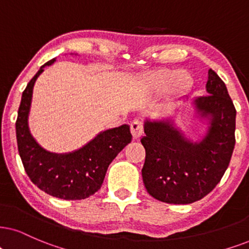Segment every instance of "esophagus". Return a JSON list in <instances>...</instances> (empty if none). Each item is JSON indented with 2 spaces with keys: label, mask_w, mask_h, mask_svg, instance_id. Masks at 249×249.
I'll list each match as a JSON object with an SVG mask.
<instances>
[{
  "label": "esophagus",
  "mask_w": 249,
  "mask_h": 249,
  "mask_svg": "<svg viewBox=\"0 0 249 249\" xmlns=\"http://www.w3.org/2000/svg\"><path fill=\"white\" fill-rule=\"evenodd\" d=\"M131 133L133 135L134 139H139L141 135L143 134V125L142 123L138 119H135L131 123Z\"/></svg>",
  "instance_id": "obj_1"
}]
</instances>
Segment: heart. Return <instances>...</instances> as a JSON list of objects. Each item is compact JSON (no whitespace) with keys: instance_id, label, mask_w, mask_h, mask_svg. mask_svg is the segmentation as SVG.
I'll return each mask as SVG.
<instances>
[{"instance_id":"heart-1","label":"heart","mask_w":249,"mask_h":249,"mask_svg":"<svg viewBox=\"0 0 249 249\" xmlns=\"http://www.w3.org/2000/svg\"><path fill=\"white\" fill-rule=\"evenodd\" d=\"M192 77L187 71L176 72L171 69H160L142 78L144 89L149 93H161L168 90L172 95L186 93L192 86Z\"/></svg>"}]
</instances>
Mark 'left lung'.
I'll return each mask as SVG.
<instances>
[{
    "label": "left lung",
    "instance_id": "obj_1",
    "mask_svg": "<svg viewBox=\"0 0 249 249\" xmlns=\"http://www.w3.org/2000/svg\"><path fill=\"white\" fill-rule=\"evenodd\" d=\"M206 88L209 95L194 100L201 117L210 121L200 142L185 138L170 119L144 122L143 184L148 193L162 202L187 204L201 200L221 181L229 166L237 111L224 81L212 69Z\"/></svg>",
    "mask_w": 249,
    "mask_h": 249
}]
</instances>
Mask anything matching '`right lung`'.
I'll return each mask as SVG.
<instances>
[{"mask_svg":"<svg viewBox=\"0 0 249 249\" xmlns=\"http://www.w3.org/2000/svg\"><path fill=\"white\" fill-rule=\"evenodd\" d=\"M54 62L50 59L40 68L21 95L16 121L18 152L27 176L41 191L58 199L83 200L101 188L109 164L131 142L132 134L124 124L101 132L75 152L55 154L43 149L31 134L27 118L36 78Z\"/></svg>","mask_w":249,"mask_h":249,"instance_id":"right-lung-1","label":"right lung"}]
</instances>
